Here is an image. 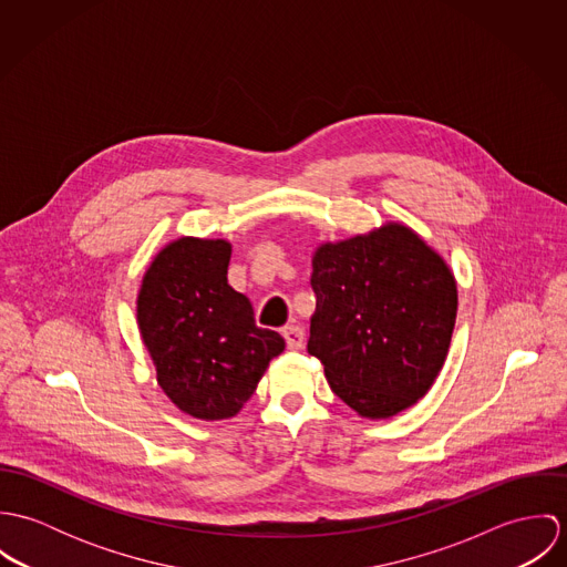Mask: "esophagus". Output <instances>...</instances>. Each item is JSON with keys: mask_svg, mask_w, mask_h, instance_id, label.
Returning a JSON list of instances; mask_svg holds the SVG:
<instances>
[{"mask_svg": "<svg viewBox=\"0 0 567 567\" xmlns=\"http://www.w3.org/2000/svg\"><path fill=\"white\" fill-rule=\"evenodd\" d=\"M284 338H286V344H288V349H292V351H297V349H301L303 347V329L299 327V324H288V327H284Z\"/></svg>", "mask_w": 567, "mask_h": 567, "instance_id": "1", "label": "esophagus"}]
</instances>
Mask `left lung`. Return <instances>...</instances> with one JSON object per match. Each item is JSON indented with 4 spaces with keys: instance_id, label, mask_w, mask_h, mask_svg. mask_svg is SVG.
Returning <instances> with one entry per match:
<instances>
[{
    "instance_id": "left-lung-1",
    "label": "left lung",
    "mask_w": 567,
    "mask_h": 567,
    "mask_svg": "<svg viewBox=\"0 0 567 567\" xmlns=\"http://www.w3.org/2000/svg\"><path fill=\"white\" fill-rule=\"evenodd\" d=\"M310 355L331 391L367 419H389L434 384L456 323L447 264L404 225L319 246Z\"/></svg>"
}]
</instances>
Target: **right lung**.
Returning <instances> with one entry per match:
<instances>
[{
    "label": "right lung",
    "mask_w": 567,
    "mask_h": 567,
    "mask_svg": "<svg viewBox=\"0 0 567 567\" xmlns=\"http://www.w3.org/2000/svg\"><path fill=\"white\" fill-rule=\"evenodd\" d=\"M231 244L178 238L144 275L137 323L157 382L178 410L229 419L255 393L286 340L255 324L250 301L227 281Z\"/></svg>",
    "instance_id": "right-lung-1"
}]
</instances>
